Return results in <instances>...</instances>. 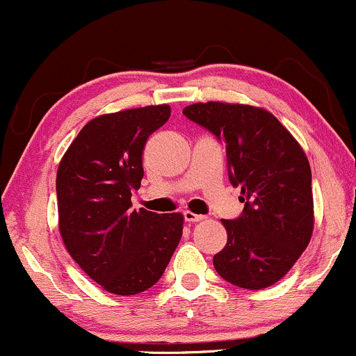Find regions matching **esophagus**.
<instances>
[{"mask_svg": "<svg viewBox=\"0 0 356 356\" xmlns=\"http://www.w3.org/2000/svg\"><path fill=\"white\" fill-rule=\"evenodd\" d=\"M184 219H186L187 222L195 224V222H201V220H204L206 218H204V216H201V214H194V212L186 211V212H184Z\"/></svg>", "mask_w": 356, "mask_h": 356, "instance_id": "obj_1", "label": "esophagus"}]
</instances>
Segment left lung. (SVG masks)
Wrapping results in <instances>:
<instances>
[{
    "instance_id": "obj_1",
    "label": "left lung",
    "mask_w": 356,
    "mask_h": 356,
    "mask_svg": "<svg viewBox=\"0 0 356 356\" xmlns=\"http://www.w3.org/2000/svg\"><path fill=\"white\" fill-rule=\"evenodd\" d=\"M182 113L226 144L229 181L241 187L244 202L238 219L220 220L227 243L212 259L216 271L239 288L273 286L300 259L313 234L312 169L305 150L264 108L207 102Z\"/></svg>"
}]
</instances>
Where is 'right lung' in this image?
<instances>
[{
    "mask_svg": "<svg viewBox=\"0 0 356 356\" xmlns=\"http://www.w3.org/2000/svg\"><path fill=\"white\" fill-rule=\"evenodd\" d=\"M169 105L129 108L90 120L56 172L58 227L65 248L105 291L130 296L164 275L184 216L132 209L144 177L147 138L169 120Z\"/></svg>",
    "mask_w": 356,
    "mask_h": 356,
    "instance_id": "right-lung-1",
    "label": "right lung"
}]
</instances>
